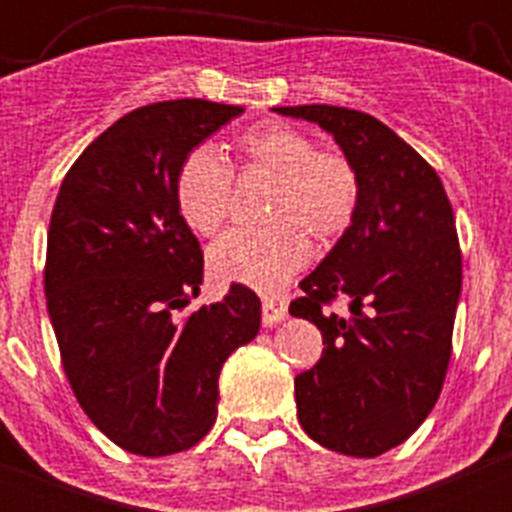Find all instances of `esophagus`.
Wrapping results in <instances>:
<instances>
[{
	"label": "esophagus",
	"instance_id": "obj_1",
	"mask_svg": "<svg viewBox=\"0 0 512 512\" xmlns=\"http://www.w3.org/2000/svg\"><path fill=\"white\" fill-rule=\"evenodd\" d=\"M287 297L285 294H262V322L277 324L287 317Z\"/></svg>",
	"mask_w": 512,
	"mask_h": 512
}]
</instances>
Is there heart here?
Segmentation results:
<instances>
[{
	"instance_id": "heart-1",
	"label": "heart",
	"mask_w": 512,
	"mask_h": 512,
	"mask_svg": "<svg viewBox=\"0 0 512 512\" xmlns=\"http://www.w3.org/2000/svg\"><path fill=\"white\" fill-rule=\"evenodd\" d=\"M252 165L277 175L267 227H232L208 252L215 277L242 285L275 289L292 280L312 257L309 230L337 237L354 223L359 208V173L339 151H317L307 133L282 123L247 131L237 141ZM235 173L213 146L185 156L175 178V200L185 223L200 235H213L232 208Z\"/></svg>"
}]
</instances>
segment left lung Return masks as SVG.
I'll return each instance as SVG.
<instances>
[{"label":"left lung","instance_id":"1","mask_svg":"<svg viewBox=\"0 0 512 512\" xmlns=\"http://www.w3.org/2000/svg\"><path fill=\"white\" fill-rule=\"evenodd\" d=\"M275 111L332 133L359 173L354 223L289 304L324 339L294 379L299 423L329 451L381 456L426 421L446 379L463 280L453 208L436 170L379 118L327 103ZM339 296L347 318L328 312Z\"/></svg>","mask_w":512,"mask_h":512}]
</instances>
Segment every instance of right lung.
<instances>
[{
  "instance_id": "right-lung-1",
  "label": "right lung",
  "mask_w": 512,
  "mask_h": 512,
  "mask_svg": "<svg viewBox=\"0 0 512 512\" xmlns=\"http://www.w3.org/2000/svg\"><path fill=\"white\" fill-rule=\"evenodd\" d=\"M242 111L178 98L126 113L76 158L51 210L44 292L66 379L98 431L136 456L195 446L218 416L225 359L260 332L245 285L183 314L203 250L175 178Z\"/></svg>"
}]
</instances>
